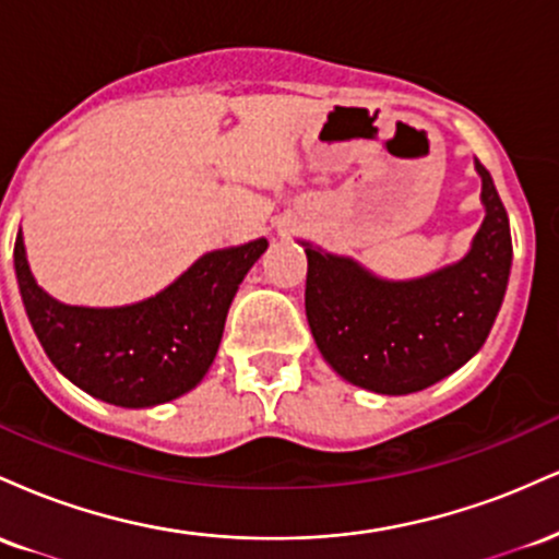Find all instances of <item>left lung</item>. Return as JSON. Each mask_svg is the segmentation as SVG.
Returning <instances> with one entry per match:
<instances>
[{"mask_svg":"<svg viewBox=\"0 0 559 559\" xmlns=\"http://www.w3.org/2000/svg\"><path fill=\"white\" fill-rule=\"evenodd\" d=\"M486 217L471 252L441 271L386 281L352 258L301 241L305 310L323 360L376 394H413L471 360L489 336L512 265L507 210L476 163Z\"/></svg>","mask_w":559,"mask_h":559,"instance_id":"1","label":"left lung"}]
</instances>
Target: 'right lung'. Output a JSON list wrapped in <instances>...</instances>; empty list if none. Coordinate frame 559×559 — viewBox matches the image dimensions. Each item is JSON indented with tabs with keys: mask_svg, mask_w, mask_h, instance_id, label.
<instances>
[{
	"mask_svg": "<svg viewBox=\"0 0 559 559\" xmlns=\"http://www.w3.org/2000/svg\"><path fill=\"white\" fill-rule=\"evenodd\" d=\"M267 239L215 249L155 297L126 307H75L36 284L15 239V275L36 338L68 381L118 407H155L186 394L213 365L228 307Z\"/></svg>",
	"mask_w": 559,
	"mask_h": 559,
	"instance_id": "obj_1",
	"label": "right lung"
}]
</instances>
